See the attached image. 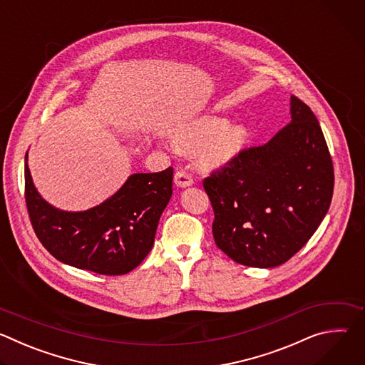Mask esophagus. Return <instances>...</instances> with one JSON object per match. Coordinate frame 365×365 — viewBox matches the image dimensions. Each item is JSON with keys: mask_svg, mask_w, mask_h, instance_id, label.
Returning a JSON list of instances; mask_svg holds the SVG:
<instances>
[{"mask_svg": "<svg viewBox=\"0 0 365 365\" xmlns=\"http://www.w3.org/2000/svg\"><path fill=\"white\" fill-rule=\"evenodd\" d=\"M175 183L179 187H186V186H190L193 183V179L186 170H178L175 173Z\"/></svg>", "mask_w": 365, "mask_h": 365, "instance_id": "esophagus-1", "label": "esophagus"}]
</instances>
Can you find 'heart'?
<instances>
[{"label":"heart","instance_id":"obj_1","mask_svg":"<svg viewBox=\"0 0 365 365\" xmlns=\"http://www.w3.org/2000/svg\"><path fill=\"white\" fill-rule=\"evenodd\" d=\"M247 133L221 117H203L179 127L173 135L175 145L185 151L202 147L205 158L212 163H225L242 148Z\"/></svg>","mask_w":365,"mask_h":365}]
</instances>
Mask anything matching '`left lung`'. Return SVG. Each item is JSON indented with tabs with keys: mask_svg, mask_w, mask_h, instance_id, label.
Masks as SVG:
<instances>
[{
	"mask_svg": "<svg viewBox=\"0 0 365 365\" xmlns=\"http://www.w3.org/2000/svg\"><path fill=\"white\" fill-rule=\"evenodd\" d=\"M290 115L269 143L241 150L203 179L215 244L248 267L286 263L318 230L332 200L334 166L321 125L296 96Z\"/></svg>",
	"mask_w": 365,
	"mask_h": 365,
	"instance_id": "1",
	"label": "left lung"
}]
</instances>
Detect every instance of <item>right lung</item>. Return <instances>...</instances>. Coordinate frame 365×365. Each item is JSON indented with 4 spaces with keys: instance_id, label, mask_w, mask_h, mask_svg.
I'll list each match as a JSON object with an SVG mask.
<instances>
[{
    "instance_id": "1",
    "label": "right lung",
    "mask_w": 365,
    "mask_h": 365,
    "mask_svg": "<svg viewBox=\"0 0 365 365\" xmlns=\"http://www.w3.org/2000/svg\"><path fill=\"white\" fill-rule=\"evenodd\" d=\"M24 180L29 217L43 247L65 264L106 276L127 274L143 262L173 192L172 168L135 173L106 202L88 211L68 212L38 195L27 154Z\"/></svg>"
}]
</instances>
